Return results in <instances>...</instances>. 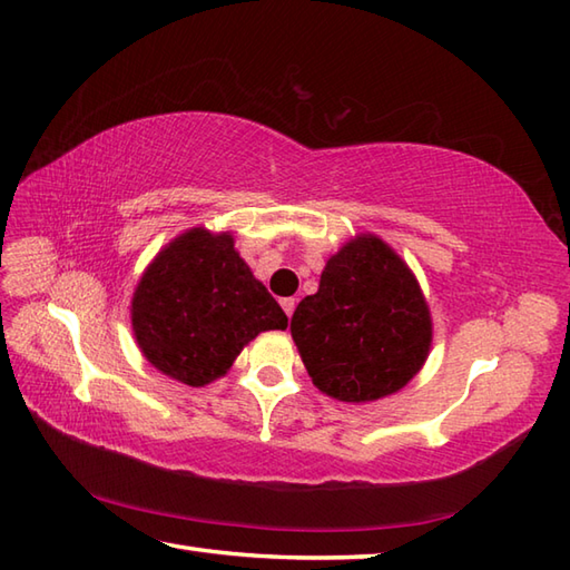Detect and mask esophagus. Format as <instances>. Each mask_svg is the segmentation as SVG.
<instances>
[{"label": "esophagus", "mask_w": 570, "mask_h": 570, "mask_svg": "<svg viewBox=\"0 0 570 570\" xmlns=\"http://www.w3.org/2000/svg\"><path fill=\"white\" fill-rule=\"evenodd\" d=\"M282 308H284V313L288 318L294 316V308H296V298L294 296H286V298H282Z\"/></svg>", "instance_id": "obj_1"}]
</instances>
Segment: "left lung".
Instances as JSON below:
<instances>
[{
	"label": "left lung",
	"instance_id": "obj_1",
	"mask_svg": "<svg viewBox=\"0 0 570 570\" xmlns=\"http://www.w3.org/2000/svg\"><path fill=\"white\" fill-rule=\"evenodd\" d=\"M313 384L337 402H377L416 377L433 341L431 311L409 264L372 233L325 262L318 292L292 316Z\"/></svg>",
	"mask_w": 570,
	"mask_h": 570
}]
</instances>
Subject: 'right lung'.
Listing matches in <instances>:
<instances>
[{"label":"right lung","instance_id":"obj_1","mask_svg":"<svg viewBox=\"0 0 570 570\" xmlns=\"http://www.w3.org/2000/svg\"><path fill=\"white\" fill-rule=\"evenodd\" d=\"M131 331L151 367L205 386L233 367L264 331H284L286 313L235 249L233 233L190 227L144 269L131 296Z\"/></svg>","mask_w":570,"mask_h":570}]
</instances>
